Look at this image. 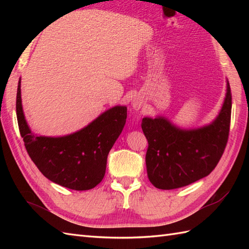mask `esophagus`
I'll return each instance as SVG.
<instances>
[{
    "instance_id": "34e87169",
    "label": "esophagus",
    "mask_w": 249,
    "mask_h": 249,
    "mask_svg": "<svg viewBox=\"0 0 249 249\" xmlns=\"http://www.w3.org/2000/svg\"><path fill=\"white\" fill-rule=\"evenodd\" d=\"M142 105H143V100H142L140 97H136V98L134 99L133 107H134L135 109L139 110V109L142 107Z\"/></svg>"
}]
</instances>
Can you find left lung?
I'll return each instance as SVG.
<instances>
[{
  "mask_svg": "<svg viewBox=\"0 0 249 249\" xmlns=\"http://www.w3.org/2000/svg\"><path fill=\"white\" fill-rule=\"evenodd\" d=\"M231 107L228 83L219 115L205 127L182 130L163 118L142 119L141 127L149 142L145 163L150 182L160 189H174L209 176L228 142Z\"/></svg>",
  "mask_w": 249,
  "mask_h": 249,
  "instance_id": "left-lung-1",
  "label": "left lung"
}]
</instances>
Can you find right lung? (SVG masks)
<instances>
[{"mask_svg": "<svg viewBox=\"0 0 249 249\" xmlns=\"http://www.w3.org/2000/svg\"><path fill=\"white\" fill-rule=\"evenodd\" d=\"M19 79L16 112L29 156L44 176L73 190L94 188L105 177L111 147L124 128L127 108L113 107L75 134L59 138L37 137L26 124L21 105Z\"/></svg>", "mask_w": 249, "mask_h": 249, "instance_id": "add662e5", "label": "right lung"}]
</instances>
